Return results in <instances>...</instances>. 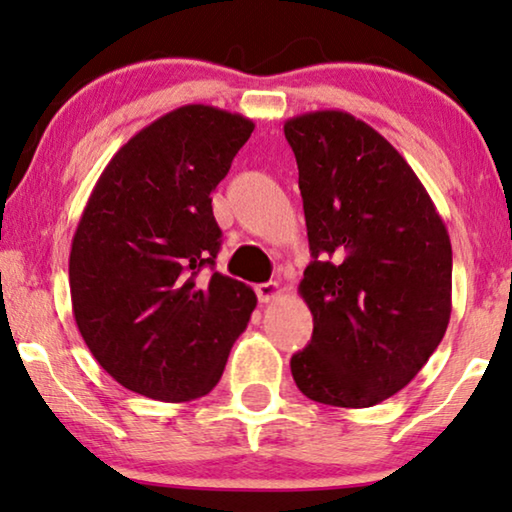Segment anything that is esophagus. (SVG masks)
Masks as SVG:
<instances>
[{
  "instance_id": "1",
  "label": "esophagus",
  "mask_w": 512,
  "mask_h": 512,
  "mask_svg": "<svg viewBox=\"0 0 512 512\" xmlns=\"http://www.w3.org/2000/svg\"><path fill=\"white\" fill-rule=\"evenodd\" d=\"M255 292H257V299L262 301V304H269V301L280 297V285L276 283V280H269V283H259L255 287Z\"/></svg>"
}]
</instances>
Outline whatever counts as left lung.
<instances>
[{
    "instance_id": "8db88e82",
    "label": "left lung",
    "mask_w": 512,
    "mask_h": 512,
    "mask_svg": "<svg viewBox=\"0 0 512 512\" xmlns=\"http://www.w3.org/2000/svg\"><path fill=\"white\" fill-rule=\"evenodd\" d=\"M285 139L313 257L299 283L313 336L292 357V378L318 403L376 406L417 376L448 329V229L397 148L355 115H297Z\"/></svg>"
}]
</instances>
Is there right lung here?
I'll use <instances>...</instances> for the list:
<instances>
[{"label":"right lung","mask_w":512,"mask_h":512,"mask_svg":"<svg viewBox=\"0 0 512 512\" xmlns=\"http://www.w3.org/2000/svg\"><path fill=\"white\" fill-rule=\"evenodd\" d=\"M253 120L187 104L134 134L83 208L69 255L71 306L99 366L122 387L190 401L218 385L255 311L246 283L213 270L220 227L211 192Z\"/></svg>","instance_id":"1"}]
</instances>
